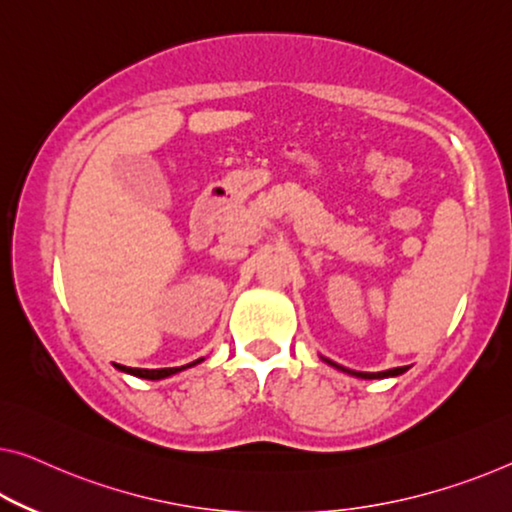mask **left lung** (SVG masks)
<instances>
[{"instance_id": "8db88e82", "label": "left lung", "mask_w": 512, "mask_h": 512, "mask_svg": "<svg viewBox=\"0 0 512 512\" xmlns=\"http://www.w3.org/2000/svg\"><path fill=\"white\" fill-rule=\"evenodd\" d=\"M322 361H326L331 365V368H335V370H340V372H347V375H352V377H358V379H386V377H400V375H404V372L409 370V365H404V368H391V370H384V372H356V370H349V368H342V365H338V363H333V361H329V358H324L322 356Z\"/></svg>"}]
</instances>
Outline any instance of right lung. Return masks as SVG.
I'll return each instance as SVG.
<instances>
[{"instance_id": "add662e5", "label": "right lung", "mask_w": 512, "mask_h": 512, "mask_svg": "<svg viewBox=\"0 0 512 512\" xmlns=\"http://www.w3.org/2000/svg\"><path fill=\"white\" fill-rule=\"evenodd\" d=\"M204 358H197V361L188 363V365H181V368H160V370H142V368H126V365H114V368L126 372V375H133V377H140V379H151V381H158V379H165V377H172L177 375V372L186 370V368H193V365L202 363Z\"/></svg>"}]
</instances>
